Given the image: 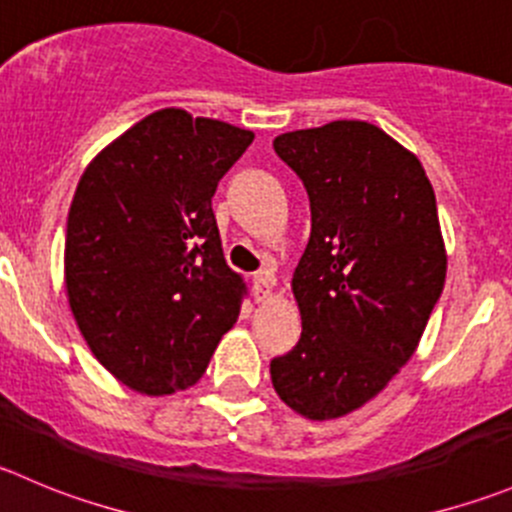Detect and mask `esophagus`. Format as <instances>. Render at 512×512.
<instances>
[{
  "label": "esophagus",
  "mask_w": 512,
  "mask_h": 512,
  "mask_svg": "<svg viewBox=\"0 0 512 512\" xmlns=\"http://www.w3.org/2000/svg\"><path fill=\"white\" fill-rule=\"evenodd\" d=\"M272 287H275V277L270 272H257L252 275V295L257 302H265L272 295Z\"/></svg>",
  "instance_id": "34e87169"
}]
</instances>
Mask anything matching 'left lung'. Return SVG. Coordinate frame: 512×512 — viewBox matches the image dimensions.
<instances>
[{
	"mask_svg": "<svg viewBox=\"0 0 512 512\" xmlns=\"http://www.w3.org/2000/svg\"><path fill=\"white\" fill-rule=\"evenodd\" d=\"M310 197L292 275L300 342L270 362L285 405L332 420L375 398L413 357L445 285L435 192L413 152L360 119L272 142Z\"/></svg>",
	"mask_w": 512,
	"mask_h": 512,
	"instance_id": "1",
	"label": "left lung"
}]
</instances>
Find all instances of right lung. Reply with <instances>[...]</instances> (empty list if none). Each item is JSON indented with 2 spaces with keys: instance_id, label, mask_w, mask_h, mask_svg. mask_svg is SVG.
<instances>
[{
  "instance_id": "obj_1",
  "label": "right lung",
  "mask_w": 512,
  "mask_h": 512,
  "mask_svg": "<svg viewBox=\"0 0 512 512\" xmlns=\"http://www.w3.org/2000/svg\"><path fill=\"white\" fill-rule=\"evenodd\" d=\"M252 140L160 109L79 177L64 242L69 307L94 357L137 393L195 385L237 322L245 282L222 255L212 195Z\"/></svg>"
}]
</instances>
